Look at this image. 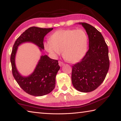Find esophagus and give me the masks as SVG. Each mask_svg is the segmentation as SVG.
I'll list each match as a JSON object with an SVG mask.
<instances>
[{
	"instance_id": "34e87169",
	"label": "esophagus",
	"mask_w": 121,
	"mask_h": 121,
	"mask_svg": "<svg viewBox=\"0 0 121 121\" xmlns=\"http://www.w3.org/2000/svg\"><path fill=\"white\" fill-rule=\"evenodd\" d=\"M58 63H59V65H60V66H63L64 64V63H63L62 61H59Z\"/></svg>"
}]
</instances>
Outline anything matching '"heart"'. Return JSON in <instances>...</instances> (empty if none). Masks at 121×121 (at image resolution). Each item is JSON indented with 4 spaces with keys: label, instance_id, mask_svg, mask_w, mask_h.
Returning a JSON list of instances; mask_svg holds the SVG:
<instances>
[{
    "label": "heart",
    "instance_id": "heart-1",
    "mask_svg": "<svg viewBox=\"0 0 121 121\" xmlns=\"http://www.w3.org/2000/svg\"><path fill=\"white\" fill-rule=\"evenodd\" d=\"M87 45L88 36L82 29H60L44 44L45 49L52 56L56 57L63 52L64 58L73 63L83 58Z\"/></svg>",
    "mask_w": 121,
    "mask_h": 121
}]
</instances>
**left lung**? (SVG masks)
<instances>
[{"label":"left lung","instance_id":"left-lung-1","mask_svg":"<svg viewBox=\"0 0 121 121\" xmlns=\"http://www.w3.org/2000/svg\"><path fill=\"white\" fill-rule=\"evenodd\" d=\"M82 25L88 36L89 49L79 62L72 66V82L82 92H90L99 87L105 78L110 67L108 45L102 34L92 25Z\"/></svg>","mask_w":121,"mask_h":121}]
</instances>
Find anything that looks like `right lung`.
<instances>
[{
  "label": "right lung",
  "mask_w": 121,
  "mask_h": 121,
  "mask_svg": "<svg viewBox=\"0 0 121 121\" xmlns=\"http://www.w3.org/2000/svg\"><path fill=\"white\" fill-rule=\"evenodd\" d=\"M53 29L31 27L17 38L13 47L10 61L13 76L20 87L25 92L33 96H43L54 90L56 74L60 68L58 60L50 58L47 55L42 56L33 73L28 77H23L16 67V53L18 46L25 42L33 43L40 47V50L44 49L43 41L45 36Z\"/></svg>",
  "instance_id": "right-lung-1"
}]
</instances>
